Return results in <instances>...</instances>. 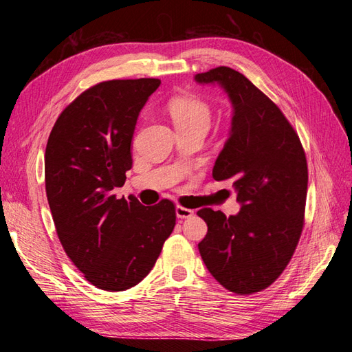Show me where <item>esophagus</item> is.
I'll return each instance as SVG.
<instances>
[{"label": "esophagus", "mask_w": 352, "mask_h": 352, "mask_svg": "<svg viewBox=\"0 0 352 352\" xmlns=\"http://www.w3.org/2000/svg\"><path fill=\"white\" fill-rule=\"evenodd\" d=\"M176 216H177L179 219H189V217L194 216V210H189V208L177 206V207H176Z\"/></svg>", "instance_id": "34e87169"}]
</instances>
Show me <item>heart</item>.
<instances>
[{
	"label": "heart",
	"mask_w": 352,
	"mask_h": 352,
	"mask_svg": "<svg viewBox=\"0 0 352 352\" xmlns=\"http://www.w3.org/2000/svg\"><path fill=\"white\" fill-rule=\"evenodd\" d=\"M168 113L176 127H202L211 123L210 105L194 95H177L168 101Z\"/></svg>",
	"instance_id": "obj_1"
}]
</instances>
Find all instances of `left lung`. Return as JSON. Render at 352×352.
<instances>
[{
	"instance_id": "left-lung-1",
	"label": "left lung",
	"mask_w": 352,
	"mask_h": 352,
	"mask_svg": "<svg viewBox=\"0 0 352 352\" xmlns=\"http://www.w3.org/2000/svg\"><path fill=\"white\" fill-rule=\"evenodd\" d=\"M219 83L233 107L232 129L212 177L230 180L241 211L226 217L201 208L208 226L198 243L202 261L221 286L239 295L260 292L279 278L304 226L308 168L292 124L267 95L226 66L195 74Z\"/></svg>"
}]
</instances>
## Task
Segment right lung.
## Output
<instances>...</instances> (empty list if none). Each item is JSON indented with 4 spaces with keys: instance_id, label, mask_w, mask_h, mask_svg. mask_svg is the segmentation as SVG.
<instances>
[{
    "instance_id": "obj_1",
    "label": "right lung",
    "mask_w": 352,
    "mask_h": 352,
    "mask_svg": "<svg viewBox=\"0 0 352 352\" xmlns=\"http://www.w3.org/2000/svg\"><path fill=\"white\" fill-rule=\"evenodd\" d=\"M160 79L94 85L61 111L45 150V190L58 239L85 279L119 292L151 272L176 225L170 199H117L132 168L138 116Z\"/></svg>"
}]
</instances>
